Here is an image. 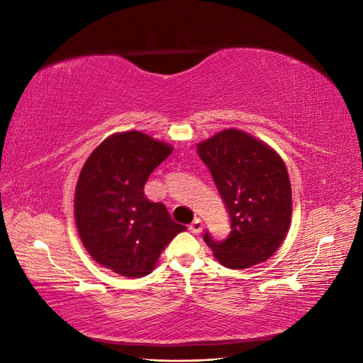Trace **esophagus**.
I'll use <instances>...</instances> for the list:
<instances>
[{"label": "esophagus", "instance_id": "obj_1", "mask_svg": "<svg viewBox=\"0 0 363 363\" xmlns=\"http://www.w3.org/2000/svg\"><path fill=\"white\" fill-rule=\"evenodd\" d=\"M189 230L192 233H200L201 230H203V223H201V219L200 218H195L194 221L191 223V225H189Z\"/></svg>", "mask_w": 363, "mask_h": 363}]
</instances>
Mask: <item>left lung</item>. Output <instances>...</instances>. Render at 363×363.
<instances>
[{
  "mask_svg": "<svg viewBox=\"0 0 363 363\" xmlns=\"http://www.w3.org/2000/svg\"><path fill=\"white\" fill-rule=\"evenodd\" d=\"M211 171L230 216L232 232L204 242L221 265L245 269L269 259L288 233L292 192L284 162L276 151L244 131H219L196 147Z\"/></svg>",
  "mask_w": 363,
  "mask_h": 363,
  "instance_id": "8db88e82",
  "label": "left lung"
}]
</instances>
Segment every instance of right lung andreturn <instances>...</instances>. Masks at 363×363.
<instances>
[{
  "mask_svg": "<svg viewBox=\"0 0 363 363\" xmlns=\"http://www.w3.org/2000/svg\"><path fill=\"white\" fill-rule=\"evenodd\" d=\"M172 152L140 131L107 138L86 160L75 188V224L84 248L100 265L124 277H144L184 225L150 201L144 186Z\"/></svg>",
  "mask_w": 363,
  "mask_h": 363,
  "instance_id": "add662e5",
  "label": "right lung"
}]
</instances>
